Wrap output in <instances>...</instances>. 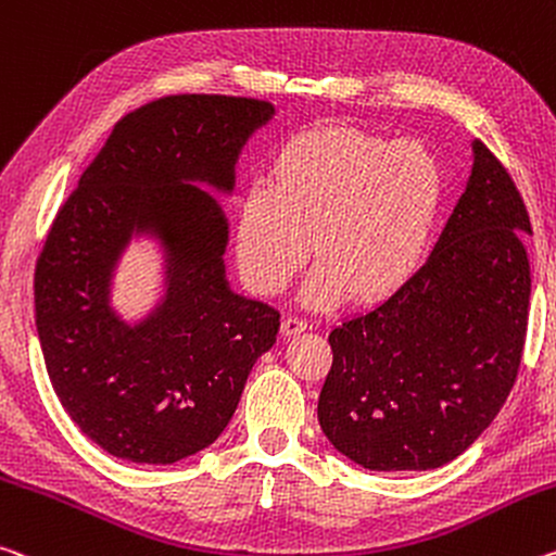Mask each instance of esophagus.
Wrapping results in <instances>:
<instances>
[{
  "mask_svg": "<svg viewBox=\"0 0 556 556\" xmlns=\"http://www.w3.org/2000/svg\"><path fill=\"white\" fill-rule=\"evenodd\" d=\"M309 321L306 319H302V316H292L289 314L285 321H281V333H285V337H294V333H302V331H306L309 329Z\"/></svg>",
  "mask_w": 556,
  "mask_h": 556,
  "instance_id": "34e87169",
  "label": "esophagus"
}]
</instances>
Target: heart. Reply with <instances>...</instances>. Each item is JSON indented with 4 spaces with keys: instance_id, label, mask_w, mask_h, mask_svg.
Returning a JSON list of instances; mask_svg holds the SVG:
<instances>
[{
    "instance_id": "1",
    "label": "heart",
    "mask_w": 556,
    "mask_h": 556,
    "mask_svg": "<svg viewBox=\"0 0 556 556\" xmlns=\"http://www.w3.org/2000/svg\"><path fill=\"white\" fill-rule=\"evenodd\" d=\"M445 195L443 163L418 140L324 126L279 148L264 185L237 213V262L254 292L277 294L319 257L304 302L324 306L351 289L381 299L426 252Z\"/></svg>"
}]
</instances>
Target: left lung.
Returning a JSON list of instances; mask_svg holds the SVG:
<instances>
[{
  "mask_svg": "<svg viewBox=\"0 0 556 556\" xmlns=\"http://www.w3.org/2000/svg\"><path fill=\"white\" fill-rule=\"evenodd\" d=\"M472 175L426 264L331 329L324 435L368 470H433L480 438L522 361L532 277L530 215L480 140Z\"/></svg>",
  "mask_w": 556,
  "mask_h": 556,
  "instance_id": "left-lung-1",
  "label": "left lung"
}]
</instances>
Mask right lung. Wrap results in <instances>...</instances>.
I'll use <instances>...</instances> for the list:
<instances>
[{"mask_svg":"<svg viewBox=\"0 0 556 556\" xmlns=\"http://www.w3.org/2000/svg\"><path fill=\"white\" fill-rule=\"evenodd\" d=\"M269 101L178 93L130 111L61 205L34 271L43 364L86 438L130 463L170 465L215 443L279 312L225 279L227 219L205 182L232 192L235 163ZM134 231L166 250V296L136 327L110 309Z\"/></svg>","mask_w":556,"mask_h":556,"instance_id":"right-lung-1","label":"right lung"}]
</instances>
